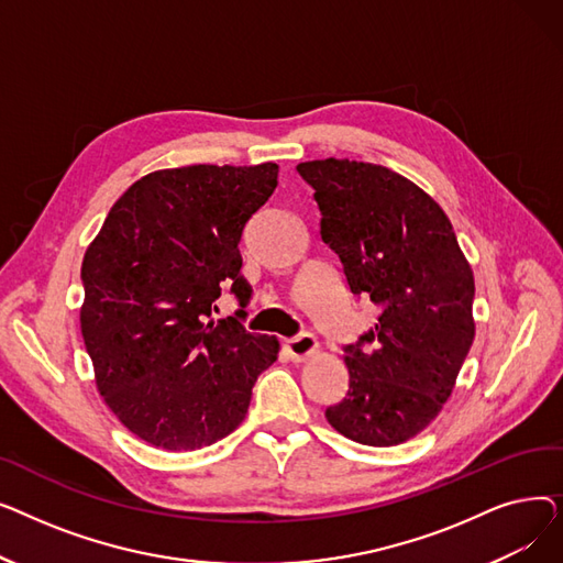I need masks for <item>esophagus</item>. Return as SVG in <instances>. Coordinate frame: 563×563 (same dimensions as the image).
Returning <instances> with one entry per match:
<instances>
[{
	"label": "esophagus",
	"instance_id": "1",
	"mask_svg": "<svg viewBox=\"0 0 563 563\" xmlns=\"http://www.w3.org/2000/svg\"><path fill=\"white\" fill-rule=\"evenodd\" d=\"M283 346H285V351H287V356L291 358V361H306V358H310L312 353L317 351V338L312 335V333H301V335H297V338H287L285 342H283Z\"/></svg>",
	"mask_w": 563,
	"mask_h": 563
}]
</instances>
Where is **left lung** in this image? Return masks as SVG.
Masks as SVG:
<instances>
[{
    "instance_id": "8db88e82",
    "label": "left lung",
    "mask_w": 563,
    "mask_h": 563,
    "mask_svg": "<svg viewBox=\"0 0 563 563\" xmlns=\"http://www.w3.org/2000/svg\"><path fill=\"white\" fill-rule=\"evenodd\" d=\"M297 170L351 291L380 308L374 331L344 349L349 390L327 420L361 445H399L438 418L456 386L475 340V276L448 214L408 177L335 157Z\"/></svg>"
}]
</instances>
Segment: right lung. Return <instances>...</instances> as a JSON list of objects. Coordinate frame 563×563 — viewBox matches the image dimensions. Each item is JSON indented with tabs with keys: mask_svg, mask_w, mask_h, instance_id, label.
Masks as SVG:
<instances>
[{
	"mask_svg": "<svg viewBox=\"0 0 563 563\" xmlns=\"http://www.w3.org/2000/svg\"><path fill=\"white\" fill-rule=\"evenodd\" d=\"M276 187L274 162L147 173L84 253L79 327L96 386L147 445H214L244 422L260 372L278 358L274 335L207 319L228 285L249 301L242 232Z\"/></svg>",
	"mask_w": 563,
	"mask_h": 563,
	"instance_id": "1",
	"label": "right lung"
}]
</instances>
